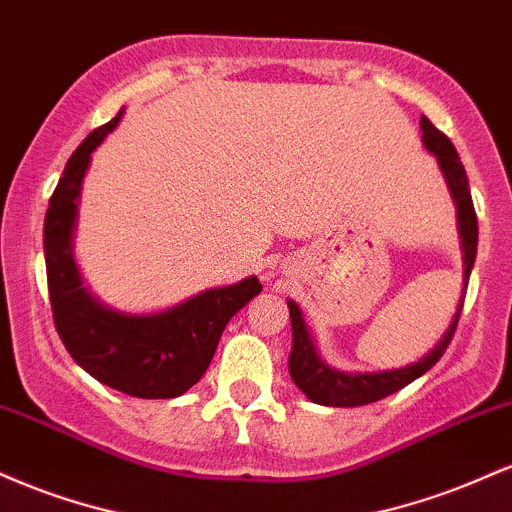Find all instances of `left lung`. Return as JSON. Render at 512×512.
I'll list each match as a JSON object with an SVG mask.
<instances>
[{
  "label": "left lung",
  "mask_w": 512,
  "mask_h": 512,
  "mask_svg": "<svg viewBox=\"0 0 512 512\" xmlns=\"http://www.w3.org/2000/svg\"><path fill=\"white\" fill-rule=\"evenodd\" d=\"M421 129H424V146L438 158V166L443 170L445 182L450 187V195L455 199L457 207V226H460L462 238V252H464V289H467L469 274H472L474 260H477V243H479V226L477 214H474L472 192H469V180L464 173V166L457 156L455 146L443 132H438L431 125L428 117H421ZM464 298L457 305V313L452 317L450 327L445 330L443 339L421 356L419 361L411 366L395 368V370H380V373H344V370L330 368L320 356L310 337L308 327L303 322V313L296 303L289 301L291 313V330H293V346L289 356V373L296 383L298 390L303 392L310 402L325 404V407H363V404L378 402L392 392L402 390L416 378L431 370L445 354L448 344L452 342V334L457 330L460 322Z\"/></svg>",
  "instance_id": "1"
}]
</instances>
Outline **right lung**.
Wrapping results in <instances>:
<instances>
[{"instance_id":"obj_1","label":"right lung","mask_w":512,"mask_h":512,"mask_svg":"<svg viewBox=\"0 0 512 512\" xmlns=\"http://www.w3.org/2000/svg\"><path fill=\"white\" fill-rule=\"evenodd\" d=\"M122 113L79 144L50 197L43 245L52 317L62 344L98 383L132 397L173 399L199 383L228 320L262 291V284L248 276L151 315L120 313L88 293L72 250L81 182L91 154Z\"/></svg>"}]
</instances>
